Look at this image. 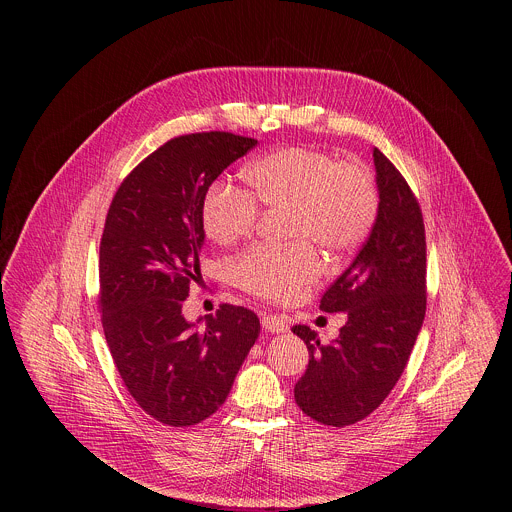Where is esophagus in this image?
<instances>
[{"label":"esophagus","mask_w":512,"mask_h":512,"mask_svg":"<svg viewBox=\"0 0 512 512\" xmlns=\"http://www.w3.org/2000/svg\"><path fill=\"white\" fill-rule=\"evenodd\" d=\"M261 326L267 330V332H273V334H279V332H287V322L279 316H273V314H265L261 318Z\"/></svg>","instance_id":"34e87169"}]
</instances>
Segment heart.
Masks as SVG:
<instances>
[{
    "label": "heart",
    "mask_w": 512,
    "mask_h": 512,
    "mask_svg": "<svg viewBox=\"0 0 512 512\" xmlns=\"http://www.w3.org/2000/svg\"><path fill=\"white\" fill-rule=\"evenodd\" d=\"M249 192L218 182L202 200L200 218L208 239L231 245L247 237L259 218V206L285 212L287 247L255 245L233 263L235 281L255 296L287 302L318 281L322 259L356 249L375 227L379 186L358 160L289 145L265 154L243 170Z\"/></svg>",
    "instance_id": "1"
}]
</instances>
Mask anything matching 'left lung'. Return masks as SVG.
Segmentation results:
<instances>
[{
	"mask_svg": "<svg viewBox=\"0 0 512 512\" xmlns=\"http://www.w3.org/2000/svg\"><path fill=\"white\" fill-rule=\"evenodd\" d=\"M379 186L375 227L352 265L324 291L320 310L344 312L334 342L296 324L310 352L296 383L298 407L318 423L344 427L369 417L401 379L425 318V227L403 174L373 150Z\"/></svg>",
	"mask_w": 512,
	"mask_h": 512,
	"instance_id": "8db88e82",
	"label": "left lung"
}]
</instances>
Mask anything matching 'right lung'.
Segmentation results:
<instances>
[{
  "label": "right lung",
  "mask_w": 512,
  "mask_h": 512,
  "mask_svg": "<svg viewBox=\"0 0 512 512\" xmlns=\"http://www.w3.org/2000/svg\"><path fill=\"white\" fill-rule=\"evenodd\" d=\"M257 139L229 131L178 135L117 188L101 237L99 312L115 367L154 419L188 427L221 407L259 336L253 310L221 304L206 324L182 302L200 275L208 186Z\"/></svg>",
  "instance_id": "right-lung-1"
}]
</instances>
